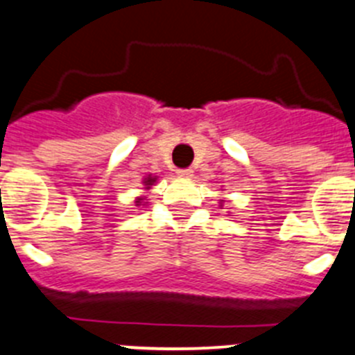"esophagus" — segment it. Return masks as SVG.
Listing matches in <instances>:
<instances>
[{
	"label": "esophagus",
	"mask_w": 355,
	"mask_h": 355,
	"mask_svg": "<svg viewBox=\"0 0 355 355\" xmlns=\"http://www.w3.org/2000/svg\"><path fill=\"white\" fill-rule=\"evenodd\" d=\"M177 175L180 178H191L193 177V170H189V168H185V170H177Z\"/></svg>",
	"instance_id": "1"
}]
</instances>
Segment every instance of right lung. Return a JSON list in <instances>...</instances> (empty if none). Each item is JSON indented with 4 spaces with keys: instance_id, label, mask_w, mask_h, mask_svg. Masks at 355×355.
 <instances>
[{
    "instance_id": "1",
    "label": "right lung",
    "mask_w": 355,
    "mask_h": 355,
    "mask_svg": "<svg viewBox=\"0 0 355 355\" xmlns=\"http://www.w3.org/2000/svg\"><path fill=\"white\" fill-rule=\"evenodd\" d=\"M154 182H155V178L148 177V178H146V180H145V185H152V184H154ZM138 203H141V198H139V200H138Z\"/></svg>"
}]
</instances>
